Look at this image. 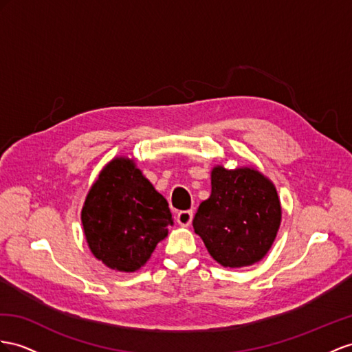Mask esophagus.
<instances>
[{"label": "esophagus", "instance_id": "obj_1", "mask_svg": "<svg viewBox=\"0 0 352 352\" xmlns=\"http://www.w3.org/2000/svg\"><path fill=\"white\" fill-rule=\"evenodd\" d=\"M192 219H193V211H179L177 214V223L183 228L190 226Z\"/></svg>", "mask_w": 352, "mask_h": 352}]
</instances>
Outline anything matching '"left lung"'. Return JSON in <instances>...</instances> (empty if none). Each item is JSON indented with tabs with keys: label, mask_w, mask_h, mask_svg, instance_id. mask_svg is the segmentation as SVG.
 <instances>
[{
	"label": "left lung",
	"mask_w": 352,
	"mask_h": 352,
	"mask_svg": "<svg viewBox=\"0 0 352 352\" xmlns=\"http://www.w3.org/2000/svg\"><path fill=\"white\" fill-rule=\"evenodd\" d=\"M281 202L275 184L251 166L211 170V195L193 219V229L210 256L224 267L260 262L281 226Z\"/></svg>",
	"instance_id": "left-lung-1"
}]
</instances>
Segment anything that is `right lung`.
Masks as SVG:
<instances>
[{"label":"right lung","instance_id":"add662e5","mask_svg":"<svg viewBox=\"0 0 352 352\" xmlns=\"http://www.w3.org/2000/svg\"><path fill=\"white\" fill-rule=\"evenodd\" d=\"M82 224L90 253L99 262L117 272H135L168 236L174 220L166 199L135 159L117 156L89 188Z\"/></svg>","mask_w":352,"mask_h":352}]
</instances>
